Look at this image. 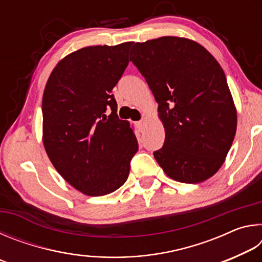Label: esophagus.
I'll return each instance as SVG.
<instances>
[{
	"label": "esophagus",
	"instance_id": "obj_1",
	"mask_svg": "<svg viewBox=\"0 0 262 262\" xmlns=\"http://www.w3.org/2000/svg\"><path fill=\"white\" fill-rule=\"evenodd\" d=\"M145 125H147V121H145L144 119H142V120H140L139 122H137V127H139L140 132H143L144 130Z\"/></svg>",
	"mask_w": 262,
	"mask_h": 262
}]
</instances>
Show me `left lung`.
<instances>
[{
    "mask_svg": "<svg viewBox=\"0 0 262 262\" xmlns=\"http://www.w3.org/2000/svg\"><path fill=\"white\" fill-rule=\"evenodd\" d=\"M130 54L165 128L164 145L154 152L157 163L180 183L210 178L237 129L236 107L219 62L198 42L178 37L136 42Z\"/></svg>",
    "mask_w": 262,
    "mask_h": 262,
    "instance_id": "obj_1",
    "label": "left lung"
}]
</instances>
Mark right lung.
Masks as SVG:
<instances>
[{
  "label": "right lung",
  "instance_id": "obj_1",
  "mask_svg": "<svg viewBox=\"0 0 262 262\" xmlns=\"http://www.w3.org/2000/svg\"><path fill=\"white\" fill-rule=\"evenodd\" d=\"M130 46H90L72 53L57 63L43 91V147L62 178L90 196L121 187L139 150L112 95L129 63Z\"/></svg>",
  "mask_w": 262,
  "mask_h": 262
}]
</instances>
